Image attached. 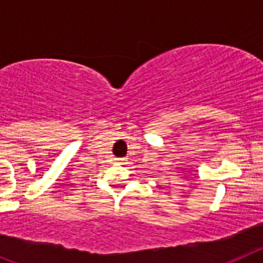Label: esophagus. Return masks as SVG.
<instances>
[{
  "label": "esophagus",
  "instance_id": "esophagus-1",
  "mask_svg": "<svg viewBox=\"0 0 263 263\" xmlns=\"http://www.w3.org/2000/svg\"><path fill=\"white\" fill-rule=\"evenodd\" d=\"M125 159H126V158H118V160H120V163H124Z\"/></svg>",
  "mask_w": 263,
  "mask_h": 263
}]
</instances>
